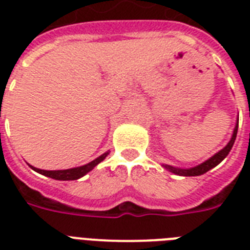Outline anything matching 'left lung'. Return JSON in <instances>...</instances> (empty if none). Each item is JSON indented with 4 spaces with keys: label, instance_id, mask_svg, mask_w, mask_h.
<instances>
[{
    "label": "left lung",
    "instance_id": "obj_1",
    "mask_svg": "<svg viewBox=\"0 0 250 250\" xmlns=\"http://www.w3.org/2000/svg\"><path fill=\"white\" fill-rule=\"evenodd\" d=\"M237 127H239V121L236 123V127L233 129V133H232V137H231V140L227 145H226L225 148L219 150L218 153H215L211 158H209L208 161H205L204 164L198 165L196 167H192V168H179V167H172L170 165H164L165 168H167L168 171H171L172 174H176V175H182V176H198V175H202L208 172L209 170H211L213 167H215L217 165H219L222 161L225 160L226 157L229 156V150L232 149L233 146V143L236 140V135H237Z\"/></svg>",
    "mask_w": 250,
    "mask_h": 250
}]
</instances>
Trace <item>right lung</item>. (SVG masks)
<instances>
[{"label":"right lung","mask_w":250,"mask_h":250,"mask_svg":"<svg viewBox=\"0 0 250 250\" xmlns=\"http://www.w3.org/2000/svg\"><path fill=\"white\" fill-rule=\"evenodd\" d=\"M109 152L104 153L102 156H100L98 158H96L94 161L89 162V164L84 165V166L80 167H74V168H68V170H54V171H48V170H40V168H36V167H32V170L40 172V174L48 176V178L56 179V180H76V179L82 178L86 172H89L90 170H93V167L97 166L100 162L105 160L107 157Z\"/></svg>","instance_id":"1"}]
</instances>
